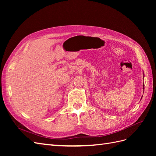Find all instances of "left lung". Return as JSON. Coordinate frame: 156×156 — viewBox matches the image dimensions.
<instances>
[{
	"instance_id": "8db88e82",
	"label": "left lung",
	"mask_w": 156,
	"mask_h": 156,
	"mask_svg": "<svg viewBox=\"0 0 156 156\" xmlns=\"http://www.w3.org/2000/svg\"><path fill=\"white\" fill-rule=\"evenodd\" d=\"M144 89V84H143V90Z\"/></svg>"
}]
</instances>
